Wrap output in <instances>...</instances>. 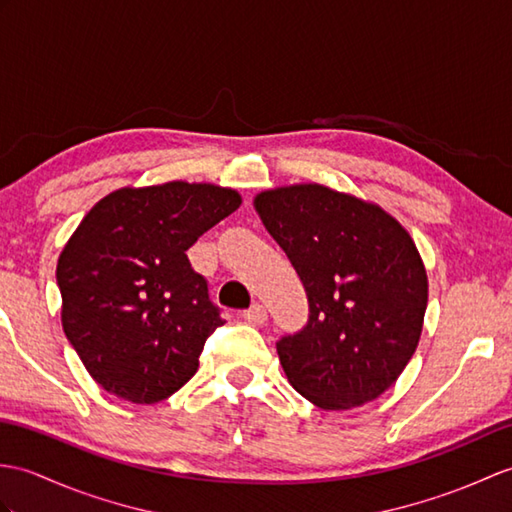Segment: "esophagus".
Returning a JSON list of instances; mask_svg holds the SVG:
<instances>
[{
    "label": "esophagus",
    "instance_id": "34e87169",
    "mask_svg": "<svg viewBox=\"0 0 512 512\" xmlns=\"http://www.w3.org/2000/svg\"><path fill=\"white\" fill-rule=\"evenodd\" d=\"M242 316H244L246 323H251V325H264L266 320H268L266 307H264V305H259V303H255V305L248 307V310H246Z\"/></svg>",
    "mask_w": 512,
    "mask_h": 512
}]
</instances>
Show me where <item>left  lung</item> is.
<instances>
[{"instance_id": "obj_1", "label": "left lung", "mask_w": 512, "mask_h": 512, "mask_svg": "<svg viewBox=\"0 0 512 512\" xmlns=\"http://www.w3.org/2000/svg\"><path fill=\"white\" fill-rule=\"evenodd\" d=\"M253 205L310 301L307 325L277 342L288 382L323 410L377 399L423 331L427 272L410 233L375 202L318 183L266 189Z\"/></svg>"}]
</instances>
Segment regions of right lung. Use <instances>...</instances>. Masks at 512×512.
<instances>
[{"mask_svg":"<svg viewBox=\"0 0 512 512\" xmlns=\"http://www.w3.org/2000/svg\"><path fill=\"white\" fill-rule=\"evenodd\" d=\"M242 205L231 187L170 181L95 202L56 266L61 323L106 392L157 403L198 371L220 310L187 248Z\"/></svg>","mask_w":512,"mask_h":512,"instance_id":"1","label":"right lung"}]
</instances>
